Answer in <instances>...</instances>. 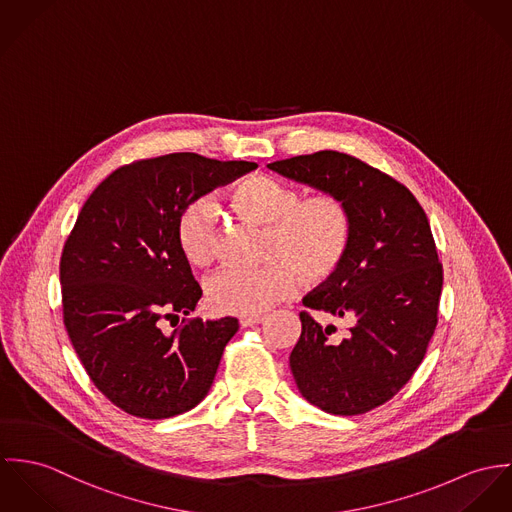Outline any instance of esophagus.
Returning <instances> with one entry per match:
<instances>
[{
	"mask_svg": "<svg viewBox=\"0 0 512 512\" xmlns=\"http://www.w3.org/2000/svg\"><path fill=\"white\" fill-rule=\"evenodd\" d=\"M265 320H267L265 316H245L239 320V324H241V328H255V326L263 324Z\"/></svg>",
	"mask_w": 512,
	"mask_h": 512,
	"instance_id": "1",
	"label": "esophagus"
}]
</instances>
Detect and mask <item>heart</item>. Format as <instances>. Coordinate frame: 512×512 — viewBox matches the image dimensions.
<instances>
[{
  "label": "heart",
  "mask_w": 512,
  "mask_h": 512,
  "mask_svg": "<svg viewBox=\"0 0 512 512\" xmlns=\"http://www.w3.org/2000/svg\"><path fill=\"white\" fill-rule=\"evenodd\" d=\"M231 208L245 220L267 226V263L259 269L228 267L204 283L216 314L259 316L290 298L298 277L308 284L334 279L353 241V214L332 190L302 196L300 188L271 174H251L229 190ZM218 208L208 198L192 200L176 220L180 255L192 267H206L218 255Z\"/></svg>",
  "instance_id": "b5f03b06"
}]
</instances>
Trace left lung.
<instances>
[{
	"label": "left lung",
	"instance_id": "8db88e82",
	"mask_svg": "<svg viewBox=\"0 0 512 512\" xmlns=\"http://www.w3.org/2000/svg\"><path fill=\"white\" fill-rule=\"evenodd\" d=\"M286 178L341 194L353 241L338 275L308 296L290 353L298 391L330 414H365L397 395L422 363L438 324L444 269L416 196L365 161L318 151L269 165ZM312 311L351 317L340 339Z\"/></svg>",
	"mask_w": 512,
	"mask_h": 512
}]
</instances>
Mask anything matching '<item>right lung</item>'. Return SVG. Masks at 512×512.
<instances>
[{"mask_svg": "<svg viewBox=\"0 0 512 512\" xmlns=\"http://www.w3.org/2000/svg\"><path fill=\"white\" fill-rule=\"evenodd\" d=\"M196 153L141 159L112 172L86 200L60 257L62 320L88 377L123 412L161 420L208 395L235 318H182L202 296L178 251V214L255 171Z\"/></svg>", "mask_w": 512, "mask_h": 512, "instance_id": "obj_1", "label": "right lung"}]
</instances>
